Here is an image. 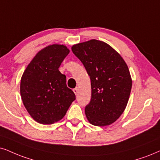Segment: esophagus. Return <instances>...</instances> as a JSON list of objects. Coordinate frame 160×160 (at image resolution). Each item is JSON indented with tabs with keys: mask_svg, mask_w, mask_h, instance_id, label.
I'll use <instances>...</instances> for the list:
<instances>
[{
	"mask_svg": "<svg viewBox=\"0 0 160 160\" xmlns=\"http://www.w3.org/2000/svg\"><path fill=\"white\" fill-rule=\"evenodd\" d=\"M73 92H74V93L75 94H78V92H79V90H78V88H74L73 89Z\"/></svg>",
	"mask_w": 160,
	"mask_h": 160,
	"instance_id": "34e87169",
	"label": "esophagus"
}]
</instances>
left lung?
<instances>
[{
    "label": "left lung",
    "instance_id": "8db88e82",
    "mask_svg": "<svg viewBox=\"0 0 160 160\" xmlns=\"http://www.w3.org/2000/svg\"><path fill=\"white\" fill-rule=\"evenodd\" d=\"M72 52L83 64L91 79L92 98L85 108L91 124L114 122L128 103L132 81L128 66L108 44L98 40L74 45Z\"/></svg>",
    "mask_w": 160,
    "mask_h": 160
}]
</instances>
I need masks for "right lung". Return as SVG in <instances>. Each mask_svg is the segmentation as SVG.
<instances>
[{
    "instance_id": "obj_1",
    "label": "right lung",
    "mask_w": 160,
    "mask_h": 160,
    "mask_svg": "<svg viewBox=\"0 0 160 160\" xmlns=\"http://www.w3.org/2000/svg\"><path fill=\"white\" fill-rule=\"evenodd\" d=\"M69 50L54 44L36 54L24 71L21 95L25 108L38 122L49 125L65 116L75 94L66 86V77L59 68Z\"/></svg>"
}]
</instances>
